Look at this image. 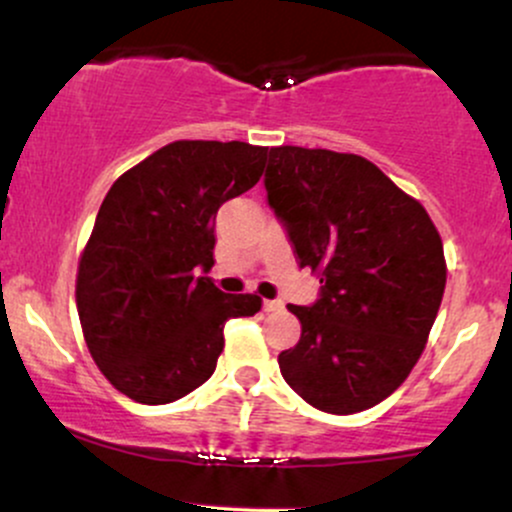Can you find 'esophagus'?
<instances>
[{"instance_id": "1", "label": "esophagus", "mask_w": 512, "mask_h": 512, "mask_svg": "<svg viewBox=\"0 0 512 512\" xmlns=\"http://www.w3.org/2000/svg\"><path fill=\"white\" fill-rule=\"evenodd\" d=\"M262 308H265V313H274V311H282V301H269L265 299V303H262Z\"/></svg>"}]
</instances>
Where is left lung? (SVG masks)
Returning a JSON list of instances; mask_svg holds the SVG:
<instances>
[{
  "mask_svg": "<svg viewBox=\"0 0 512 512\" xmlns=\"http://www.w3.org/2000/svg\"><path fill=\"white\" fill-rule=\"evenodd\" d=\"M267 201L320 299L289 311L299 345L279 355L286 384L323 413L367 411L411 374L447 282L442 238L420 201L352 153L269 150Z\"/></svg>",
  "mask_w": 512,
  "mask_h": 512,
  "instance_id": "8db88e82",
  "label": "left lung"
}]
</instances>
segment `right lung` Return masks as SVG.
Segmentation results:
<instances>
[{
    "label": "right lung",
    "instance_id": "1",
    "mask_svg": "<svg viewBox=\"0 0 512 512\" xmlns=\"http://www.w3.org/2000/svg\"><path fill=\"white\" fill-rule=\"evenodd\" d=\"M267 148L174 140L123 172L101 201L77 267L84 342L116 391L162 406L199 389L223 352L228 318L255 316V294L211 277L216 213L260 182Z\"/></svg>",
    "mask_w": 512,
    "mask_h": 512
}]
</instances>
